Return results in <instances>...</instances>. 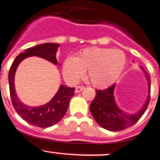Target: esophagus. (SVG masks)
<instances>
[{"label": "esophagus", "mask_w": 160, "mask_h": 160, "mask_svg": "<svg viewBox=\"0 0 160 160\" xmlns=\"http://www.w3.org/2000/svg\"><path fill=\"white\" fill-rule=\"evenodd\" d=\"M83 90H84V87H83V86H77V87L75 88V93H79V92L82 91Z\"/></svg>", "instance_id": "34e87169"}]
</instances>
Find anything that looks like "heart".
Masks as SVG:
<instances>
[{"label": "heart", "instance_id": "heart-1", "mask_svg": "<svg viewBox=\"0 0 160 160\" xmlns=\"http://www.w3.org/2000/svg\"><path fill=\"white\" fill-rule=\"evenodd\" d=\"M126 64L122 51L108 48L85 49L75 58L66 59L62 74L68 82L76 83L88 70V78L93 86L105 88L117 81Z\"/></svg>", "mask_w": 160, "mask_h": 160}]
</instances>
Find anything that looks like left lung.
I'll list each match as a JSON object with an SVG mask.
<instances>
[{"label":"left lung","instance_id":"obj_1","mask_svg":"<svg viewBox=\"0 0 160 160\" xmlns=\"http://www.w3.org/2000/svg\"><path fill=\"white\" fill-rule=\"evenodd\" d=\"M145 74L150 93V76L147 72H145ZM115 86L113 84L105 90H97L96 96L90 106V112L97 123L102 128L112 132L121 131L136 124L145 112L150 102L149 94L141 110L135 114L126 113L118 108L114 100L113 90Z\"/></svg>","mask_w":160,"mask_h":160}]
</instances>
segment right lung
Wrapping results in <instances>:
<instances>
[{
	"instance_id": "1",
	"label": "right lung",
	"mask_w": 160,
	"mask_h": 160,
	"mask_svg": "<svg viewBox=\"0 0 160 160\" xmlns=\"http://www.w3.org/2000/svg\"><path fill=\"white\" fill-rule=\"evenodd\" d=\"M58 47V43H42L28 48L15 58L8 73L10 96L13 107L24 121L40 128H48L61 121L67 112L70 98L74 95L75 88L61 86L49 102L41 106L30 107L23 105L17 98L14 86V76L19 63L27 57H41L52 63L57 64L58 60L55 55Z\"/></svg>"
}]
</instances>
